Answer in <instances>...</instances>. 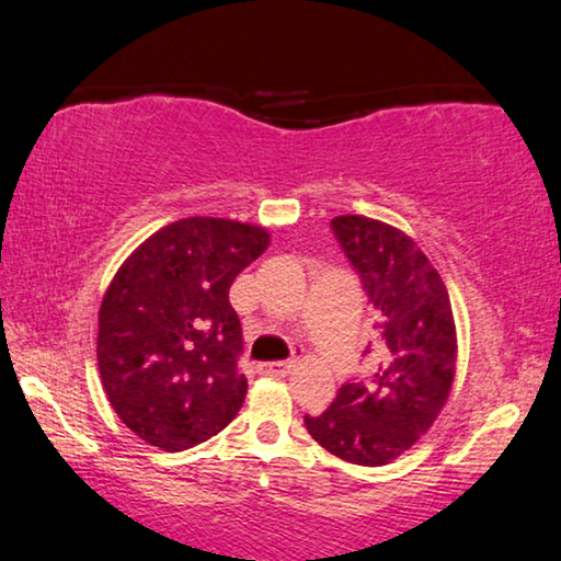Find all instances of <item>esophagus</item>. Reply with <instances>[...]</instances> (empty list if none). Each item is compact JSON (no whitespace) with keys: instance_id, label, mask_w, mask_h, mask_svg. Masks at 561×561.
I'll return each mask as SVG.
<instances>
[{"instance_id":"obj_1","label":"esophagus","mask_w":561,"mask_h":561,"mask_svg":"<svg viewBox=\"0 0 561 561\" xmlns=\"http://www.w3.org/2000/svg\"><path fill=\"white\" fill-rule=\"evenodd\" d=\"M296 363L294 359H283V363H260L257 365V373L260 375H275V378H280V375H288L290 370H294Z\"/></svg>"}]
</instances>
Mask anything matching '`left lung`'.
Returning a JSON list of instances; mask_svg holds the SVG:
<instances>
[{
	"label": "left lung",
	"mask_w": 561,
	"mask_h": 561,
	"mask_svg": "<svg viewBox=\"0 0 561 561\" xmlns=\"http://www.w3.org/2000/svg\"><path fill=\"white\" fill-rule=\"evenodd\" d=\"M332 232L375 309L380 340L373 370L344 380L334 403L304 424L340 459L380 467L413 447L447 403L455 319L447 286L411 237L355 214L332 219Z\"/></svg>",
	"instance_id": "left-lung-1"
}]
</instances>
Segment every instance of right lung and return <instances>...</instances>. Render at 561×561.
I'll list each match as a JSON object with an SVG mask.
<instances>
[{
  "label": "right lung",
  "mask_w": 561,
  "mask_h": 561,
  "mask_svg": "<svg viewBox=\"0 0 561 561\" xmlns=\"http://www.w3.org/2000/svg\"><path fill=\"white\" fill-rule=\"evenodd\" d=\"M267 242L263 227L188 217L148 237L106 288L99 373L117 416L152 447H196L242 409L244 342L229 286Z\"/></svg>",
  "instance_id": "obj_1"
}]
</instances>
